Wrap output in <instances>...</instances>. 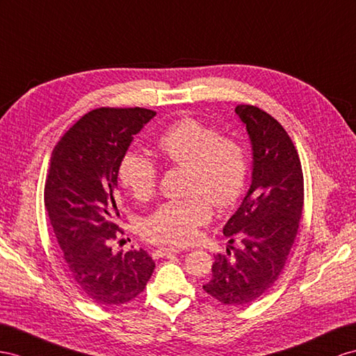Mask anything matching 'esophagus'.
Segmentation results:
<instances>
[{"label": "esophagus", "instance_id": "esophagus-1", "mask_svg": "<svg viewBox=\"0 0 356 356\" xmlns=\"http://www.w3.org/2000/svg\"><path fill=\"white\" fill-rule=\"evenodd\" d=\"M179 252H180V250H177V248H165V247H161V248H158L156 251L153 252V256L163 257V256H170V254H179Z\"/></svg>", "mask_w": 356, "mask_h": 356}]
</instances>
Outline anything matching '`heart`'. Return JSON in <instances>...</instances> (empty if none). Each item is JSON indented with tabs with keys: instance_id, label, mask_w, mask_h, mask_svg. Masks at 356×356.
<instances>
[{
	"instance_id": "obj_1",
	"label": "heart",
	"mask_w": 356,
	"mask_h": 356,
	"mask_svg": "<svg viewBox=\"0 0 356 356\" xmlns=\"http://www.w3.org/2000/svg\"><path fill=\"white\" fill-rule=\"evenodd\" d=\"M158 149L171 165L188 168L186 194L162 203L145 218L143 234L156 243L185 247L193 243L212 218V204L229 209L247 186L248 158L243 145L221 136L216 127L193 117L171 124L158 140ZM118 179L136 200H149L158 185V167L138 150H127L118 162Z\"/></svg>"
}]
</instances>
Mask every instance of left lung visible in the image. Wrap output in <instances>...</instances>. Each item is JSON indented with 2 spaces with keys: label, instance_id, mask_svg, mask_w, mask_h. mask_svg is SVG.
Segmentation results:
<instances>
[{
  "label": "left lung",
  "instance_id": "8db88e82",
  "mask_svg": "<svg viewBox=\"0 0 356 356\" xmlns=\"http://www.w3.org/2000/svg\"><path fill=\"white\" fill-rule=\"evenodd\" d=\"M252 147V177L238 211L224 225L230 243L216 254L204 291L225 305H247L273 286L293 247L304 206V175L293 141L275 118L238 105Z\"/></svg>",
  "mask_w": 356,
  "mask_h": 356
}]
</instances>
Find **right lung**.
I'll return each mask as SVG.
<instances>
[{"label": "right lung", "mask_w": 356, "mask_h": 356, "mask_svg": "<svg viewBox=\"0 0 356 356\" xmlns=\"http://www.w3.org/2000/svg\"><path fill=\"white\" fill-rule=\"evenodd\" d=\"M156 113L97 108L61 136L51 154L44 207L72 282L99 305L138 296L154 261L144 250L113 252L120 218L115 203L118 162Z\"/></svg>", "instance_id": "add662e5"}]
</instances>
